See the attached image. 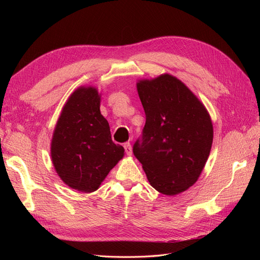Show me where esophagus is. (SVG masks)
<instances>
[{"label": "esophagus", "mask_w": 260, "mask_h": 260, "mask_svg": "<svg viewBox=\"0 0 260 260\" xmlns=\"http://www.w3.org/2000/svg\"><path fill=\"white\" fill-rule=\"evenodd\" d=\"M123 147H124L125 154H127L128 156H131V155H132V147H131V144H130L129 142H128V143H124Z\"/></svg>", "instance_id": "34e87169"}]
</instances>
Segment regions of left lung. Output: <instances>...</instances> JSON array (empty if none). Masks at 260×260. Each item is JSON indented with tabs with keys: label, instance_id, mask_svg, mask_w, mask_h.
Segmentation results:
<instances>
[{
	"label": "left lung",
	"instance_id": "obj_1",
	"mask_svg": "<svg viewBox=\"0 0 260 260\" xmlns=\"http://www.w3.org/2000/svg\"><path fill=\"white\" fill-rule=\"evenodd\" d=\"M137 90L146 122L133 154L149 184L165 195L186 191L199 180L214 139L209 113L175 76L142 79Z\"/></svg>",
	"mask_w": 260,
	"mask_h": 260
}]
</instances>
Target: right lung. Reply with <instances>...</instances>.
Returning a JSON list of instances; mask_svg holds the SVG:
<instances>
[{
	"label": "right lung",
	"mask_w": 260,
	"mask_h": 260,
	"mask_svg": "<svg viewBox=\"0 0 260 260\" xmlns=\"http://www.w3.org/2000/svg\"><path fill=\"white\" fill-rule=\"evenodd\" d=\"M100 105L95 86L78 88L62 107L52 137L55 171L66 185L83 193L96 191L124 155V148L113 142Z\"/></svg>",
	"instance_id": "right-lung-1"
}]
</instances>
